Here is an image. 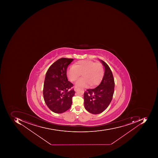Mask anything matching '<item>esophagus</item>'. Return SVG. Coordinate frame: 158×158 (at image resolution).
I'll return each mask as SVG.
<instances>
[{"mask_svg": "<svg viewBox=\"0 0 158 158\" xmlns=\"http://www.w3.org/2000/svg\"><path fill=\"white\" fill-rule=\"evenodd\" d=\"M77 86L74 87V90L75 91H77Z\"/></svg>", "mask_w": 158, "mask_h": 158, "instance_id": "34e87169", "label": "esophagus"}]
</instances>
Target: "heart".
Masks as SVG:
<instances>
[{
    "label": "heart",
    "mask_w": 158,
    "mask_h": 158,
    "mask_svg": "<svg viewBox=\"0 0 158 158\" xmlns=\"http://www.w3.org/2000/svg\"><path fill=\"white\" fill-rule=\"evenodd\" d=\"M81 74L83 77L77 80L76 85L80 87L87 86L89 84L91 86L95 85L101 81L104 69L101 63L91 60H81L67 70V77L72 81L76 80Z\"/></svg>",
    "instance_id": "obj_1"
}]
</instances>
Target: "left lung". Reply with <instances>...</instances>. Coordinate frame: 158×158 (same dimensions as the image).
<instances>
[{
	"mask_svg": "<svg viewBox=\"0 0 158 158\" xmlns=\"http://www.w3.org/2000/svg\"><path fill=\"white\" fill-rule=\"evenodd\" d=\"M105 68L104 76L100 85L84 93V105L89 113L97 114L108 107L114 91V80L111 70L106 63L100 60Z\"/></svg>",
	"mask_w": 158,
	"mask_h": 158,
	"instance_id": "left-lung-1",
	"label": "left lung"
}]
</instances>
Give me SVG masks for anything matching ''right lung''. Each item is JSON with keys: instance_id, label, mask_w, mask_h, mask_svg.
<instances>
[{"instance_id": "right-lung-1", "label": "right lung", "mask_w": 158, "mask_h": 158, "mask_svg": "<svg viewBox=\"0 0 158 158\" xmlns=\"http://www.w3.org/2000/svg\"><path fill=\"white\" fill-rule=\"evenodd\" d=\"M73 60L60 58L50 66L45 75L44 99L49 109L56 114L64 113L72 104L75 91L72 88L73 84L67 79L66 70Z\"/></svg>"}]
</instances>
